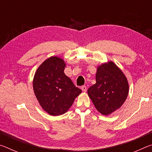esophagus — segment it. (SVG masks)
<instances>
[{"mask_svg": "<svg viewBox=\"0 0 152 152\" xmlns=\"http://www.w3.org/2000/svg\"><path fill=\"white\" fill-rule=\"evenodd\" d=\"M81 89H82V91H83V92H86L87 88H86V86H82V87H81Z\"/></svg>", "mask_w": 152, "mask_h": 152, "instance_id": "esophagus-1", "label": "esophagus"}]
</instances>
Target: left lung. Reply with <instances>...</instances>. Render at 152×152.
Wrapping results in <instances>:
<instances>
[{
	"mask_svg": "<svg viewBox=\"0 0 152 152\" xmlns=\"http://www.w3.org/2000/svg\"><path fill=\"white\" fill-rule=\"evenodd\" d=\"M128 92L127 78L112 61L99 66L96 84L88 89V94L94 107L104 115L119 109L127 99Z\"/></svg>",
	"mask_w": 152,
	"mask_h": 152,
	"instance_id": "obj_1",
	"label": "left lung"
}]
</instances>
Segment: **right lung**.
<instances>
[{
  "label": "right lung",
  "mask_w": 152,
  "mask_h": 152,
  "mask_svg": "<svg viewBox=\"0 0 152 152\" xmlns=\"http://www.w3.org/2000/svg\"><path fill=\"white\" fill-rule=\"evenodd\" d=\"M66 64L53 56L43 61L35 74L33 90L43 110L51 115H62L82 91L64 74Z\"/></svg>",
  "instance_id": "right-lung-1"
}]
</instances>
